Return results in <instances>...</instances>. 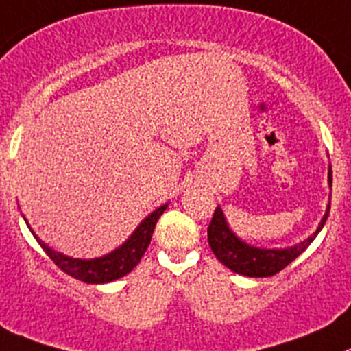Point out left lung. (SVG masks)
I'll return each mask as SVG.
<instances>
[{
  "mask_svg": "<svg viewBox=\"0 0 351 351\" xmlns=\"http://www.w3.org/2000/svg\"><path fill=\"white\" fill-rule=\"evenodd\" d=\"M327 182L332 186V171L327 173ZM330 202L327 204L326 215L322 216L317 230L310 235L308 239L298 242V244L289 245V247H280V250H267V247H256V245L247 244L241 237L232 232L228 227L227 218H225L221 208L215 209L213 220L208 227V242L215 256L230 268L232 271L247 277H270V275L279 274L282 268H286L291 261L296 260L301 253L313 242V239L319 235L329 216Z\"/></svg>",
  "mask_w": 351,
  "mask_h": 351,
  "instance_id": "obj_1",
  "label": "left lung"
}]
</instances>
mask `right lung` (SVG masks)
Listing matches in <instances>:
<instances>
[{"label": "right lung", "mask_w": 351, "mask_h": 351, "mask_svg": "<svg viewBox=\"0 0 351 351\" xmlns=\"http://www.w3.org/2000/svg\"><path fill=\"white\" fill-rule=\"evenodd\" d=\"M166 208H168V204H162L160 208H157L156 211L150 213L149 216H145L142 220V223L135 228V232H133L117 250L110 251L106 256L91 258V260L72 258L67 256V254L51 250L50 245L45 244V242L32 232V228L29 227V225L27 227L29 230L32 232L36 241L39 242L43 251H45V253L50 256V260L53 261L58 268H62L65 274H69L71 277H74V279L83 280V282L88 284H106L112 282V280L116 279H121V277L130 274V271L140 263V260H142V256L145 254L147 247H149L150 244V239H152L157 220H159V216L166 211ZM25 223H27V221H25Z\"/></svg>", "instance_id": "add662e5"}]
</instances>
